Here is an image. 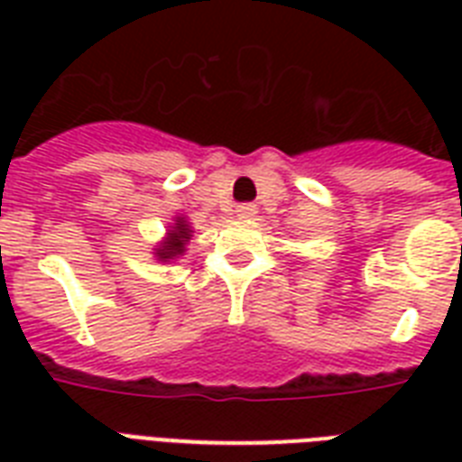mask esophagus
Segmentation results:
<instances>
[{
  "label": "esophagus",
  "mask_w": 462,
  "mask_h": 462,
  "mask_svg": "<svg viewBox=\"0 0 462 462\" xmlns=\"http://www.w3.org/2000/svg\"><path fill=\"white\" fill-rule=\"evenodd\" d=\"M256 213H259V210H256L254 203H239L237 208H235V216H237L239 220H252Z\"/></svg>",
  "instance_id": "obj_1"
}]
</instances>
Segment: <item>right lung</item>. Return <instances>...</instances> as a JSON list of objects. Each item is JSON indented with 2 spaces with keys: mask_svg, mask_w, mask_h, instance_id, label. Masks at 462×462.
<instances>
[{
  "mask_svg": "<svg viewBox=\"0 0 462 462\" xmlns=\"http://www.w3.org/2000/svg\"><path fill=\"white\" fill-rule=\"evenodd\" d=\"M189 232H191L189 230V225L180 217V220L174 223V230H170V239L158 249V259L167 261L172 259V256H180V254L184 252V242H189V237H191Z\"/></svg>",
  "mask_w": 462,
  "mask_h": 462,
  "instance_id": "obj_1",
  "label": "right lung"
}]
</instances>
